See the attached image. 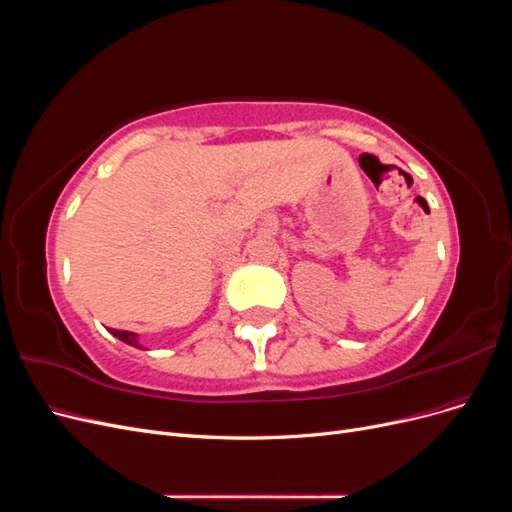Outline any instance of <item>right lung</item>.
<instances>
[{"label": "right lung", "mask_w": 512, "mask_h": 512, "mask_svg": "<svg viewBox=\"0 0 512 512\" xmlns=\"http://www.w3.org/2000/svg\"><path fill=\"white\" fill-rule=\"evenodd\" d=\"M111 333H113L115 337H119L121 342H126V344H130V346L141 348V346H138V342H136V333H132V331H119V329H111Z\"/></svg>", "instance_id": "add662e5"}]
</instances>
